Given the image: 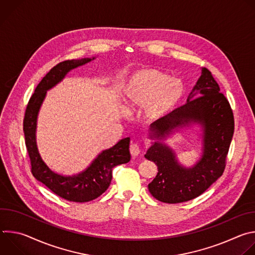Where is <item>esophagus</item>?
Returning <instances> with one entry per match:
<instances>
[{
    "mask_svg": "<svg viewBox=\"0 0 255 255\" xmlns=\"http://www.w3.org/2000/svg\"><path fill=\"white\" fill-rule=\"evenodd\" d=\"M140 152H141V149L138 143H132L130 145V153L132 156H137L140 154Z\"/></svg>",
    "mask_w": 255,
    "mask_h": 255,
    "instance_id": "1",
    "label": "esophagus"
}]
</instances>
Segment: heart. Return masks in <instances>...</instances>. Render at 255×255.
Returning a JSON list of instances; mask_svg holds the SVG:
<instances>
[{
	"label": "heart",
	"mask_w": 255,
	"mask_h": 255,
	"mask_svg": "<svg viewBox=\"0 0 255 255\" xmlns=\"http://www.w3.org/2000/svg\"><path fill=\"white\" fill-rule=\"evenodd\" d=\"M185 88L177 79H169L156 69H141L123 85L121 95L130 108L145 107L150 119L166 115L183 98Z\"/></svg>",
	"instance_id": "heart-1"
}]
</instances>
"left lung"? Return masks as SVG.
Returning <instances> with one entry per match:
<instances>
[{
  "instance_id": "left-lung-1",
  "label": "left lung",
  "mask_w": 255,
  "mask_h": 255,
  "mask_svg": "<svg viewBox=\"0 0 255 255\" xmlns=\"http://www.w3.org/2000/svg\"><path fill=\"white\" fill-rule=\"evenodd\" d=\"M192 123L200 124L203 129L202 156L193 167L180 165L173 150L160 141H154L144 155L157 166L158 172L148 190L160 202L177 204L193 200L224 172L234 133V116L228 100L206 67L202 68L187 103L152 123L149 138L164 139L176 127Z\"/></svg>"
}]
</instances>
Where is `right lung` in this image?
Instances as JSON below:
<instances>
[{
  "instance_id": "add662e5",
  "label": "right lung",
  "mask_w": 255,
  "mask_h": 255,
  "mask_svg": "<svg viewBox=\"0 0 255 255\" xmlns=\"http://www.w3.org/2000/svg\"><path fill=\"white\" fill-rule=\"evenodd\" d=\"M93 59L95 57L65 60L53 66L31 96L23 121L25 144L33 176L41 181L55 195L77 203L90 202L107 191L111 184L113 168L119 164L127 163L131 158L129 151L130 138H124L113 147L102 151L83 172L65 176L52 171L42 160L36 144V125L39 109L46 96V92L61 82L68 71Z\"/></svg>"
}]
</instances>
